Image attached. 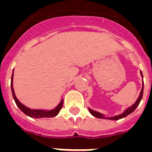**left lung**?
Instances as JSON below:
<instances>
[{"instance_id": "left-lung-1", "label": "left lung", "mask_w": 152, "mask_h": 152, "mask_svg": "<svg viewBox=\"0 0 152 152\" xmlns=\"http://www.w3.org/2000/svg\"><path fill=\"white\" fill-rule=\"evenodd\" d=\"M141 73V76H143V75H142V72H140ZM143 87H142V89H141V91H140V96H139V98L137 99V100L135 101V103L134 104H133L132 106H131L130 107H128L127 109H126L124 111V113H122L121 115H115V116H114V117H109V118H106V119H107V120H120V119H122V118H124L126 117L127 115H128L129 114H131L132 112H133L135 110V108L139 106V104H140V103L141 99H142V97H143ZM89 111H90V113H91L93 116H95V117L96 118H99V119H101V118H104V119H105V117H104V115L101 114V113H99V112H95V111H93V110L91 109H89Z\"/></svg>"}]
</instances>
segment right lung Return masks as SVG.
<instances>
[{"label":"right lung","instance_id":"obj_1","mask_svg":"<svg viewBox=\"0 0 152 152\" xmlns=\"http://www.w3.org/2000/svg\"><path fill=\"white\" fill-rule=\"evenodd\" d=\"M12 79H13V72H12V75L11 78V89H12V96H13V99H14L15 102H16V104L17 105V107H19L20 109L21 110L22 112H24L25 115H27L30 117L32 118H51L54 117L56 115H57L58 113L61 111V107L63 106V99L61 100V102L59 104L57 107L54 108L53 110H51V111H45V110H37V109H30L28 107H25V105L20 103V102L17 99V98L15 96L14 89H13V87H12Z\"/></svg>","mask_w":152,"mask_h":152}]
</instances>
